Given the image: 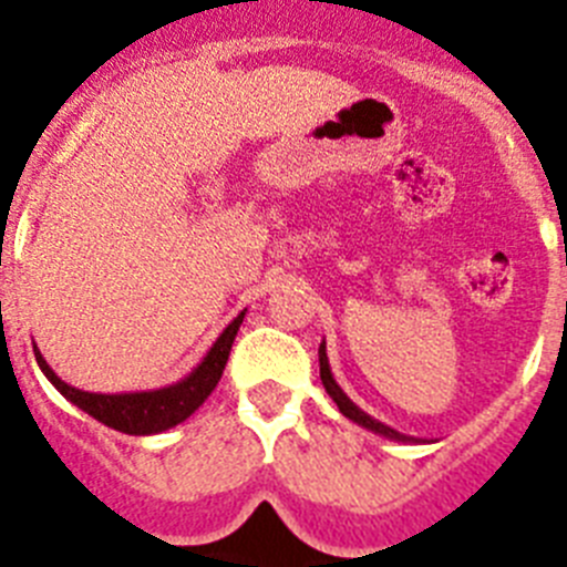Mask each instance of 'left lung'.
Returning <instances> with one entry per match:
<instances>
[{
    "label": "left lung",
    "mask_w": 567,
    "mask_h": 567,
    "mask_svg": "<svg viewBox=\"0 0 567 567\" xmlns=\"http://www.w3.org/2000/svg\"><path fill=\"white\" fill-rule=\"evenodd\" d=\"M318 360H320V380H323V389H327L329 398H332L334 403H338V409H340V414H343V417H349V420H352V423L363 425V429H369V432L380 434V437L398 440V443H417V437H405V434L394 432L392 425L380 423V420H374L372 414H365L363 409H360V405H354L352 400L346 398V392H343V389H340V385H338V380H334L332 369H329L327 343H320V349H318Z\"/></svg>",
    "instance_id": "left-lung-1"
}]
</instances>
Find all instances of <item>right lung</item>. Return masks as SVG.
Returning a JSON list of instances; mask_svg holds the SVG:
<instances>
[{
	"instance_id": "right-lung-1",
	"label": "right lung",
	"mask_w": 567,
	"mask_h": 567,
	"mask_svg": "<svg viewBox=\"0 0 567 567\" xmlns=\"http://www.w3.org/2000/svg\"><path fill=\"white\" fill-rule=\"evenodd\" d=\"M244 315L218 334L209 352L204 354V360L195 365L187 378H182L178 383L164 385V389H150V392H124V394H96V392H82L76 385L64 383L53 369L48 365V360L42 358L37 346V363L44 372V378L56 385L59 392L70 400L73 405H79L82 412H87L90 417H96L99 423L110 425L115 432L135 434V437H144V434H158L167 432L173 425L184 423L189 414L204 403V400L213 394V389L218 385L224 374V365L229 360V349H233V340L238 334L240 323H244Z\"/></svg>"
}]
</instances>
